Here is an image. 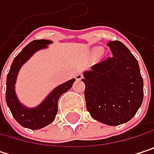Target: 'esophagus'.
Listing matches in <instances>:
<instances>
[{
	"instance_id": "1",
	"label": "esophagus",
	"mask_w": 154,
	"mask_h": 154,
	"mask_svg": "<svg viewBox=\"0 0 154 154\" xmlns=\"http://www.w3.org/2000/svg\"><path fill=\"white\" fill-rule=\"evenodd\" d=\"M75 78H76L77 80H81V79L83 78V75H82L81 73H77V75L75 76Z\"/></svg>"
}]
</instances>
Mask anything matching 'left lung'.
<instances>
[{
    "label": "left lung",
    "instance_id": "left-lung-1",
    "mask_svg": "<svg viewBox=\"0 0 154 154\" xmlns=\"http://www.w3.org/2000/svg\"><path fill=\"white\" fill-rule=\"evenodd\" d=\"M112 56L84 73L86 109L91 116L109 126L129 121L141 107L143 81L138 61L119 41L107 44Z\"/></svg>",
    "mask_w": 154,
    "mask_h": 154
}]
</instances>
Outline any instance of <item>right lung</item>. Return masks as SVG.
Instances as JSON below:
<instances>
[{"label": "right lung", "instance_id": "right-lung-1", "mask_svg": "<svg viewBox=\"0 0 154 154\" xmlns=\"http://www.w3.org/2000/svg\"><path fill=\"white\" fill-rule=\"evenodd\" d=\"M51 41L34 40L25 47L14 59L6 81V103L17 123L29 129H40L51 124L58 112V101L62 94L69 91L76 81L72 78L57 86L37 107L27 109L17 100L15 93L17 76L21 66L38 50L46 48ZM1 78V77H0Z\"/></svg>", "mask_w": 154, "mask_h": 154}]
</instances>
